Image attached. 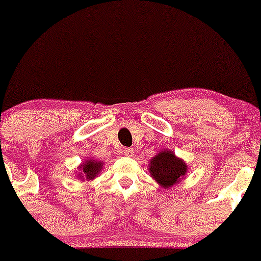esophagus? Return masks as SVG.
<instances>
[{"label":"esophagus","instance_id":"34e87169","mask_svg":"<svg viewBox=\"0 0 261 261\" xmlns=\"http://www.w3.org/2000/svg\"><path fill=\"white\" fill-rule=\"evenodd\" d=\"M123 154L125 156H133L135 155V150H133V149H124Z\"/></svg>","mask_w":261,"mask_h":261}]
</instances>
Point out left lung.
Wrapping results in <instances>:
<instances>
[{"label":"left lung","mask_w":261,"mask_h":261,"mask_svg":"<svg viewBox=\"0 0 261 261\" xmlns=\"http://www.w3.org/2000/svg\"><path fill=\"white\" fill-rule=\"evenodd\" d=\"M153 179L163 188H170L183 179L188 171V166L183 159L177 158L174 151L163 150L153 156L149 166Z\"/></svg>","instance_id":"1"}]
</instances>
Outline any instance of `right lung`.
<instances>
[{"label": "right lung", "instance_id": "1", "mask_svg": "<svg viewBox=\"0 0 261 261\" xmlns=\"http://www.w3.org/2000/svg\"><path fill=\"white\" fill-rule=\"evenodd\" d=\"M102 162H98V161H94V159H89V161H85V163L80 166V174L81 177H84V179H87V180H91L96 175L100 172L102 170Z\"/></svg>", "mask_w": 261, "mask_h": 261}]
</instances>
